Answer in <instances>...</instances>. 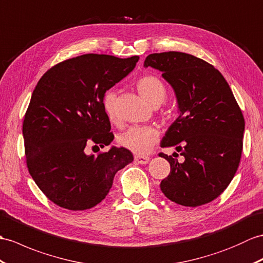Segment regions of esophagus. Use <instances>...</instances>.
Wrapping results in <instances>:
<instances>
[{
	"label": "esophagus",
	"instance_id": "34e87169",
	"mask_svg": "<svg viewBox=\"0 0 263 263\" xmlns=\"http://www.w3.org/2000/svg\"><path fill=\"white\" fill-rule=\"evenodd\" d=\"M149 160H150V158L146 157V156H136V157H134V161H136L137 163H140V164L148 163Z\"/></svg>",
	"mask_w": 263,
	"mask_h": 263
}]
</instances>
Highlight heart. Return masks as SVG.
Segmentation results:
<instances>
[{
	"instance_id": "b5f03b06",
	"label": "heart",
	"mask_w": 263,
	"mask_h": 263,
	"mask_svg": "<svg viewBox=\"0 0 263 263\" xmlns=\"http://www.w3.org/2000/svg\"><path fill=\"white\" fill-rule=\"evenodd\" d=\"M139 94L151 104L152 106H159L167 97L166 85L159 77L155 75H144L137 81ZM102 106L107 119L114 124L119 123L117 112V93L114 90H106L103 95ZM159 140V131L155 126L140 125L132 126L119 137V144L124 149L136 155H145L154 148Z\"/></svg>"
}]
</instances>
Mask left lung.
Listing matches in <instances>:
<instances>
[{"mask_svg":"<svg viewBox=\"0 0 263 263\" xmlns=\"http://www.w3.org/2000/svg\"><path fill=\"white\" fill-rule=\"evenodd\" d=\"M144 66L162 71L178 101L179 117L161 146H176L185 160L159 154L170 163L161 191L182 206L210 203L230 185L241 160L246 123L239 104L221 72L193 54L151 53Z\"/></svg>","mask_w":263,"mask_h":263,"instance_id":"obj_1","label":"left lung"}]
</instances>
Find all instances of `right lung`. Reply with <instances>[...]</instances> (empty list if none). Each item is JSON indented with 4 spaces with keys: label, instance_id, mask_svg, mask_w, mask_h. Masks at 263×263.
<instances>
[{
    "label": "right lung",
    "instance_id": "right-lung-1",
    "mask_svg": "<svg viewBox=\"0 0 263 263\" xmlns=\"http://www.w3.org/2000/svg\"><path fill=\"white\" fill-rule=\"evenodd\" d=\"M138 60L82 54L54 65L36 84L23 120L24 149L30 175L52 203L70 211L91 209L106 197L115 174L133 161L124 148L96 156L86 148L113 141L103 95Z\"/></svg>",
    "mask_w": 263,
    "mask_h": 263
}]
</instances>
